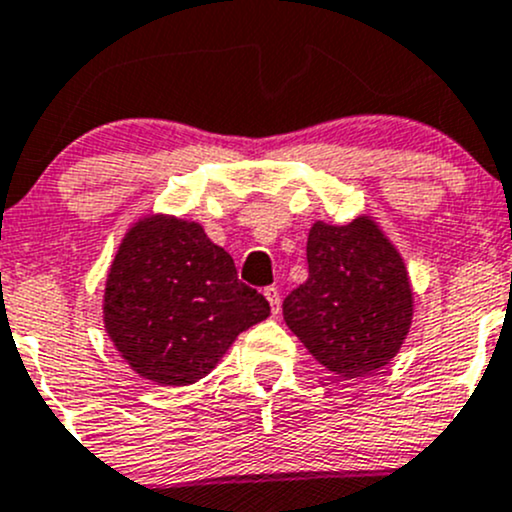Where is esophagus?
Returning <instances> with one entry per match:
<instances>
[{"label": "esophagus", "instance_id": "1", "mask_svg": "<svg viewBox=\"0 0 512 512\" xmlns=\"http://www.w3.org/2000/svg\"><path fill=\"white\" fill-rule=\"evenodd\" d=\"M265 299L270 301L272 314L277 316L279 309H282V299H279V289H277V287H267V289H265Z\"/></svg>", "mask_w": 512, "mask_h": 512}]
</instances>
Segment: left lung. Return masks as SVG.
<instances>
[{"label":"left lung","instance_id":"obj_1","mask_svg":"<svg viewBox=\"0 0 512 512\" xmlns=\"http://www.w3.org/2000/svg\"><path fill=\"white\" fill-rule=\"evenodd\" d=\"M309 279L282 311L294 336L324 368L363 378L395 358L412 326L405 260L370 215L348 225L316 220L306 240Z\"/></svg>","mask_w":512,"mask_h":512}]
</instances>
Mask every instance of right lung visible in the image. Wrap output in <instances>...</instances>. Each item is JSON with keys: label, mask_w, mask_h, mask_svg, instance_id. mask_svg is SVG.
Here are the masks:
<instances>
[{"label": "right lung", "mask_w": 512, "mask_h": 512, "mask_svg": "<svg viewBox=\"0 0 512 512\" xmlns=\"http://www.w3.org/2000/svg\"><path fill=\"white\" fill-rule=\"evenodd\" d=\"M267 316V299L240 282L233 257L196 220L144 215L107 272V336L134 373L157 385L206 378L235 338Z\"/></svg>", "instance_id": "right-lung-1"}]
</instances>
